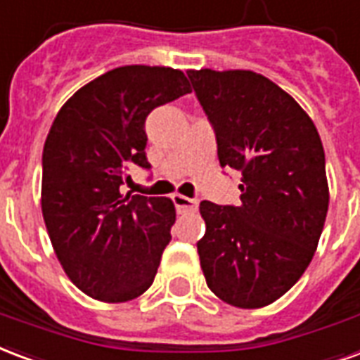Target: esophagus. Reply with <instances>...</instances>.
<instances>
[{"instance_id": "esophagus-1", "label": "esophagus", "mask_w": 360, "mask_h": 360, "mask_svg": "<svg viewBox=\"0 0 360 360\" xmlns=\"http://www.w3.org/2000/svg\"><path fill=\"white\" fill-rule=\"evenodd\" d=\"M172 202H174V207H176L178 212H191V210H195L197 205H199L197 199L180 195V193H174V195H172Z\"/></svg>"}]
</instances>
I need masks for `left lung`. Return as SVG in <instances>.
<instances>
[{"instance_id": "left-lung-1", "label": "left lung", "mask_w": 360, "mask_h": 360, "mask_svg": "<svg viewBox=\"0 0 360 360\" xmlns=\"http://www.w3.org/2000/svg\"><path fill=\"white\" fill-rule=\"evenodd\" d=\"M214 129L220 167L239 170L241 205H199L207 285L226 304L256 309L288 292L309 266L328 210L317 129L279 85L250 70H190Z\"/></svg>"}]
</instances>
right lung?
<instances>
[{"mask_svg": "<svg viewBox=\"0 0 360 360\" xmlns=\"http://www.w3.org/2000/svg\"><path fill=\"white\" fill-rule=\"evenodd\" d=\"M191 93L180 70L121 66L68 100L43 148L41 210L56 258L79 290L129 302L153 283L176 210L169 197L121 193L150 169L146 117Z\"/></svg>", "mask_w": 360, "mask_h": 360, "instance_id": "right-lung-1", "label": "right lung"}]
</instances>
